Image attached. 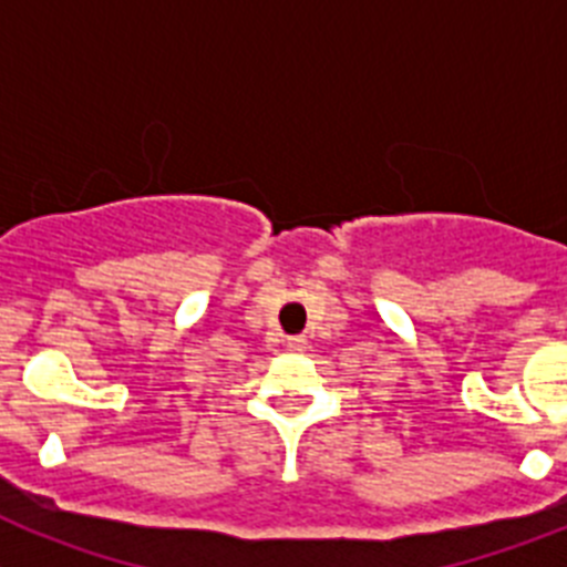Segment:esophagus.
Returning a JSON list of instances; mask_svg holds the SVG:
<instances>
[{
    "label": "esophagus",
    "mask_w": 567,
    "mask_h": 567,
    "mask_svg": "<svg viewBox=\"0 0 567 567\" xmlns=\"http://www.w3.org/2000/svg\"><path fill=\"white\" fill-rule=\"evenodd\" d=\"M303 346H307V340L303 338H287L289 352H303Z\"/></svg>",
    "instance_id": "34e87169"
}]
</instances>
